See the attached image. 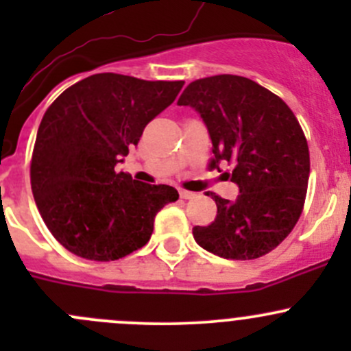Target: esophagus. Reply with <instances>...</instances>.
Wrapping results in <instances>:
<instances>
[{
    "label": "esophagus",
    "mask_w": 351,
    "mask_h": 351,
    "mask_svg": "<svg viewBox=\"0 0 351 351\" xmlns=\"http://www.w3.org/2000/svg\"><path fill=\"white\" fill-rule=\"evenodd\" d=\"M180 197L185 198V200H190V198H195L197 193L195 192H190V190H180Z\"/></svg>",
    "instance_id": "1"
}]
</instances>
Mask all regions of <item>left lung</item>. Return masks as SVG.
Masks as SVG:
<instances>
[{"label": "left lung", "instance_id": "8db88e82", "mask_svg": "<svg viewBox=\"0 0 351 351\" xmlns=\"http://www.w3.org/2000/svg\"><path fill=\"white\" fill-rule=\"evenodd\" d=\"M178 105L200 113L212 139L208 169L231 166L236 202L207 193L217 215L195 226L193 238L226 260H256L292 232L302 214L311 161L306 136L289 105L261 84L236 74L192 81Z\"/></svg>", "mask_w": 351, "mask_h": 351}]
</instances>
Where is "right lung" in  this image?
Listing matches in <instances>:
<instances>
[{
	"label": "right lung",
	"mask_w": 351,
	"mask_h": 351,
	"mask_svg": "<svg viewBox=\"0 0 351 351\" xmlns=\"http://www.w3.org/2000/svg\"><path fill=\"white\" fill-rule=\"evenodd\" d=\"M183 84L100 73L45 110L30 185L45 226L67 251L91 261L120 260L147 244L156 214L178 200L173 186L136 182L115 165Z\"/></svg>",
	"instance_id": "right-lung-1"
}]
</instances>
